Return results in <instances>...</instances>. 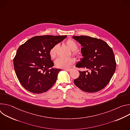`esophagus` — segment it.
<instances>
[{
    "mask_svg": "<svg viewBox=\"0 0 130 130\" xmlns=\"http://www.w3.org/2000/svg\"><path fill=\"white\" fill-rule=\"evenodd\" d=\"M64 70H66V71H70L72 69H64Z\"/></svg>",
    "mask_w": 130,
    "mask_h": 130,
    "instance_id": "34e87169",
    "label": "esophagus"
}]
</instances>
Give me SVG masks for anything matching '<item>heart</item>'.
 I'll list each match as a JSON object with an SVG mask.
<instances>
[{"label":"heart","instance_id":"1","mask_svg":"<svg viewBox=\"0 0 130 130\" xmlns=\"http://www.w3.org/2000/svg\"><path fill=\"white\" fill-rule=\"evenodd\" d=\"M66 45L72 50L75 51L78 49V46L77 43L71 39H68L66 42ZM59 45H55L53 46L49 51V55L51 59H55L57 57V50L58 49ZM75 62L74 59L70 58L67 59H64L62 58H58L55 61V64L58 68L67 69L70 68Z\"/></svg>","mask_w":130,"mask_h":130}]
</instances>
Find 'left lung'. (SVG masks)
<instances>
[{"label":"left lung","instance_id":"obj_1","mask_svg":"<svg viewBox=\"0 0 130 130\" xmlns=\"http://www.w3.org/2000/svg\"><path fill=\"white\" fill-rule=\"evenodd\" d=\"M72 38L83 47L81 53L83 58L76 66L91 70L87 73L85 71H79V77L74 80V83L87 92L102 89L109 83L116 70V63L112 49L104 41L88 36H73Z\"/></svg>","mask_w":130,"mask_h":130}]
</instances>
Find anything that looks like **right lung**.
<instances>
[{
  "label": "right lung",
  "mask_w": 130,
  "mask_h": 130,
  "mask_svg": "<svg viewBox=\"0 0 130 130\" xmlns=\"http://www.w3.org/2000/svg\"><path fill=\"white\" fill-rule=\"evenodd\" d=\"M66 35L36 36L18 48L13 59L14 68L22 85L35 94L47 91L55 83L61 69L53 68L50 49Z\"/></svg>",
  "instance_id": "1"
}]
</instances>
